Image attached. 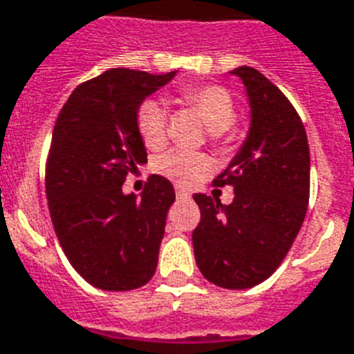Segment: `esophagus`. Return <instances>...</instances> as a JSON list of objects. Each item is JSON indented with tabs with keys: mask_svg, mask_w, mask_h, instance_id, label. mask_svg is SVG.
Masks as SVG:
<instances>
[{
	"mask_svg": "<svg viewBox=\"0 0 354 354\" xmlns=\"http://www.w3.org/2000/svg\"><path fill=\"white\" fill-rule=\"evenodd\" d=\"M175 194H177V198H179V199H188V198H190V192H188L187 188H183V187L175 188Z\"/></svg>",
	"mask_w": 354,
	"mask_h": 354,
	"instance_id": "1",
	"label": "esophagus"
}]
</instances>
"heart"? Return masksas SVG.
<instances>
[{
	"mask_svg": "<svg viewBox=\"0 0 354 354\" xmlns=\"http://www.w3.org/2000/svg\"><path fill=\"white\" fill-rule=\"evenodd\" d=\"M183 102L203 117L211 138L216 142H230V127L235 121V100L227 89L220 86H192L180 93ZM166 106L156 98H149L138 108V132L147 147H160L166 142ZM207 156L187 149H171L155 162V169L167 179L188 185L198 179L207 167Z\"/></svg>",
	"mask_w": 354,
	"mask_h": 354,
	"instance_id": "1",
	"label": "heart"
}]
</instances>
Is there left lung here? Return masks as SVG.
Returning a JSON list of instances; mask_svg holds the SVG:
<instances>
[{
    "instance_id": "left-lung-1",
    "label": "left lung",
    "mask_w": 354,
    "mask_h": 354,
    "mask_svg": "<svg viewBox=\"0 0 354 354\" xmlns=\"http://www.w3.org/2000/svg\"><path fill=\"white\" fill-rule=\"evenodd\" d=\"M243 80L250 104L248 136L214 179L231 185L230 205L194 194L201 220L194 256L207 280L248 289L280 267L304 222L310 199V147L304 124L278 87L252 66L231 71Z\"/></svg>"
}]
</instances>
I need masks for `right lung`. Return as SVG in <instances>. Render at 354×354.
Segmentation results:
<instances>
[{"label": "right lung", "mask_w": 354, "mask_h": 354, "mask_svg": "<svg viewBox=\"0 0 354 354\" xmlns=\"http://www.w3.org/2000/svg\"><path fill=\"white\" fill-rule=\"evenodd\" d=\"M175 74L110 68L76 87L55 121L48 209L71 265L98 289L130 291L155 274L174 185L151 175L136 198L123 183L147 162L138 108Z\"/></svg>", "instance_id": "right-lung-1"}]
</instances>
